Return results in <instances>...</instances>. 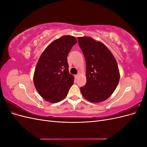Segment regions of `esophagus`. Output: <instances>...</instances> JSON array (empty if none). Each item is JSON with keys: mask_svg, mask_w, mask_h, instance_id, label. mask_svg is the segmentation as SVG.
<instances>
[{"mask_svg": "<svg viewBox=\"0 0 147 147\" xmlns=\"http://www.w3.org/2000/svg\"><path fill=\"white\" fill-rule=\"evenodd\" d=\"M79 76H80V74H77V75H75V78H78Z\"/></svg>", "mask_w": 147, "mask_h": 147, "instance_id": "1", "label": "esophagus"}]
</instances>
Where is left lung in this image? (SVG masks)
Returning a JSON list of instances; mask_svg holds the SVG:
<instances>
[{
	"label": "left lung",
	"mask_w": 147,
	"mask_h": 147,
	"mask_svg": "<svg viewBox=\"0 0 147 147\" xmlns=\"http://www.w3.org/2000/svg\"><path fill=\"white\" fill-rule=\"evenodd\" d=\"M86 61V83L80 88L83 96L93 103L107 99L118 86L120 75L117 62L104 43L90 37H78Z\"/></svg>",
	"instance_id": "obj_1"
}]
</instances>
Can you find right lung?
Wrapping results in <instances>:
<instances>
[{
	"instance_id": "1",
	"label": "right lung",
	"mask_w": 147,
	"mask_h": 147,
	"mask_svg": "<svg viewBox=\"0 0 147 147\" xmlns=\"http://www.w3.org/2000/svg\"><path fill=\"white\" fill-rule=\"evenodd\" d=\"M77 42L75 37L64 35L52 42L40 57L33 80L38 94L45 100L56 103L64 99L74 84L67 58Z\"/></svg>"
}]
</instances>
